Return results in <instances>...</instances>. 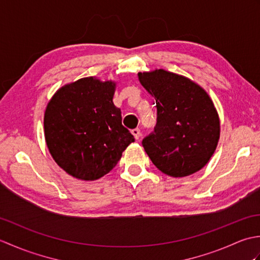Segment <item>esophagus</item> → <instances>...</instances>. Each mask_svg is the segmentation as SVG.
<instances>
[{
	"label": "esophagus",
	"mask_w": 260,
	"mask_h": 260,
	"mask_svg": "<svg viewBox=\"0 0 260 260\" xmlns=\"http://www.w3.org/2000/svg\"><path fill=\"white\" fill-rule=\"evenodd\" d=\"M132 134L134 135V137H135L136 140H139L140 137H141V131H140V128H135V129L132 131Z\"/></svg>",
	"instance_id": "obj_1"
}]
</instances>
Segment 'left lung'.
<instances>
[{
	"label": "left lung",
	"instance_id": "1",
	"mask_svg": "<svg viewBox=\"0 0 260 260\" xmlns=\"http://www.w3.org/2000/svg\"><path fill=\"white\" fill-rule=\"evenodd\" d=\"M155 98L157 123L143 147L164 174L183 178L200 171L220 139V119L212 99L197 82L164 69L137 74Z\"/></svg>",
	"mask_w": 260,
	"mask_h": 260
}]
</instances>
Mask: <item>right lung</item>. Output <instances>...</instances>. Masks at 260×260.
<instances>
[{
    "label": "right lung",
    "instance_id": "1",
    "mask_svg": "<svg viewBox=\"0 0 260 260\" xmlns=\"http://www.w3.org/2000/svg\"><path fill=\"white\" fill-rule=\"evenodd\" d=\"M116 82L86 77L62 86L49 101L43 127L52 158L66 173L95 181L112 171L135 141L113 103Z\"/></svg>",
    "mask_w": 260,
    "mask_h": 260
}]
</instances>
